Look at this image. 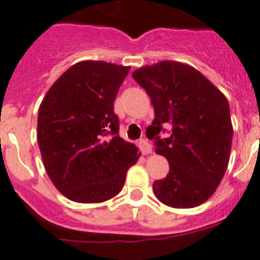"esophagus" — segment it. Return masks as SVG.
<instances>
[{"instance_id": "1", "label": "esophagus", "mask_w": 260, "mask_h": 260, "mask_svg": "<svg viewBox=\"0 0 260 260\" xmlns=\"http://www.w3.org/2000/svg\"><path fill=\"white\" fill-rule=\"evenodd\" d=\"M139 147H140V151L143 152L144 154H148L152 152V146L151 143L148 142L147 139H142L139 142Z\"/></svg>"}]
</instances>
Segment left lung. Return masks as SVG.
<instances>
[{
  "mask_svg": "<svg viewBox=\"0 0 260 260\" xmlns=\"http://www.w3.org/2000/svg\"><path fill=\"white\" fill-rule=\"evenodd\" d=\"M133 77L154 108L147 138L170 166L166 178L153 183L154 194L171 208L204 204L220 184L230 161L233 128L228 101L199 71L179 61L142 67ZM168 124L171 135L161 138Z\"/></svg>",
  "mask_w": 260,
  "mask_h": 260,
  "instance_id": "obj_1",
  "label": "left lung"
}]
</instances>
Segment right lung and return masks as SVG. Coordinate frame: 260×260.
<instances>
[{
	"instance_id": "add662e5",
	"label": "right lung",
	"mask_w": 260,
	"mask_h": 260,
	"mask_svg": "<svg viewBox=\"0 0 260 260\" xmlns=\"http://www.w3.org/2000/svg\"><path fill=\"white\" fill-rule=\"evenodd\" d=\"M130 67L85 60L67 70L45 95L37 140L51 182L67 199L103 202L120 193L138 148L118 135L114 99Z\"/></svg>"
}]
</instances>
